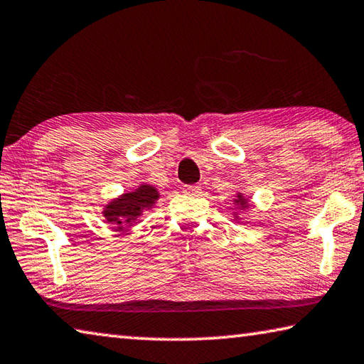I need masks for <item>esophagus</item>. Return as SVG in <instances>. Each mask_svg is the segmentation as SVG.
<instances>
[{
	"mask_svg": "<svg viewBox=\"0 0 364 364\" xmlns=\"http://www.w3.org/2000/svg\"><path fill=\"white\" fill-rule=\"evenodd\" d=\"M183 193L189 194V196H199V194H202V188L197 186V184H194V186H184Z\"/></svg>",
	"mask_w": 364,
	"mask_h": 364,
	"instance_id": "obj_1",
	"label": "esophagus"
}]
</instances>
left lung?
<instances>
[{
    "instance_id": "8db88e82",
    "label": "left lung",
    "mask_w": 364,
    "mask_h": 364,
    "mask_svg": "<svg viewBox=\"0 0 364 364\" xmlns=\"http://www.w3.org/2000/svg\"><path fill=\"white\" fill-rule=\"evenodd\" d=\"M234 207H236V212H232V220L236 221V223H241V217H239V212H245L250 208V197L245 196L244 193H236V197H234L232 200Z\"/></svg>"
}]
</instances>
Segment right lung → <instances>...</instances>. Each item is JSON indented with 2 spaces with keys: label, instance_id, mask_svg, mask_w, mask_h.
Instances as JSON below:
<instances>
[{
  "label": "right lung",
  "instance_id": "obj_1",
  "mask_svg": "<svg viewBox=\"0 0 364 364\" xmlns=\"http://www.w3.org/2000/svg\"><path fill=\"white\" fill-rule=\"evenodd\" d=\"M160 199V193L149 183H141L134 189L110 199L102 207V218L106 223L115 226L117 231L138 225L144 212L152 210Z\"/></svg>",
  "mask_w": 364,
  "mask_h": 364
}]
</instances>
